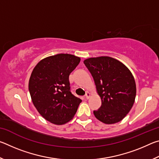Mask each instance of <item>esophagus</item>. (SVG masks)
Returning <instances> with one entry per match:
<instances>
[{"mask_svg":"<svg viewBox=\"0 0 159 159\" xmlns=\"http://www.w3.org/2000/svg\"><path fill=\"white\" fill-rule=\"evenodd\" d=\"M90 93H86V94H85V98L88 99L90 98Z\"/></svg>","mask_w":159,"mask_h":159,"instance_id":"esophagus-1","label":"esophagus"}]
</instances>
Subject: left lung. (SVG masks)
Returning a JSON list of instances; mask_svg holds the SVG:
<instances>
[{"instance_id":"left-lung-1","label":"left lung","mask_w":159,"mask_h":159,"mask_svg":"<svg viewBox=\"0 0 159 159\" xmlns=\"http://www.w3.org/2000/svg\"><path fill=\"white\" fill-rule=\"evenodd\" d=\"M95 80L102 99L94 115L106 124L119 122L130 111L136 96L134 77L124 64L110 57L89 58L83 61Z\"/></svg>"}]
</instances>
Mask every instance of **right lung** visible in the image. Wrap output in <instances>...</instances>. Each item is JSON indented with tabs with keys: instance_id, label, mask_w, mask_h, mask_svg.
I'll list each match as a JSON object with an SVG mask.
<instances>
[{
	"instance_id": "obj_1",
	"label": "right lung",
	"mask_w": 159,
	"mask_h": 159,
	"mask_svg": "<svg viewBox=\"0 0 159 159\" xmlns=\"http://www.w3.org/2000/svg\"><path fill=\"white\" fill-rule=\"evenodd\" d=\"M80 59L58 54L40 61L32 71L29 90L34 105L45 119L62 125L72 119L81 99L71 92L69 75Z\"/></svg>"
}]
</instances>
